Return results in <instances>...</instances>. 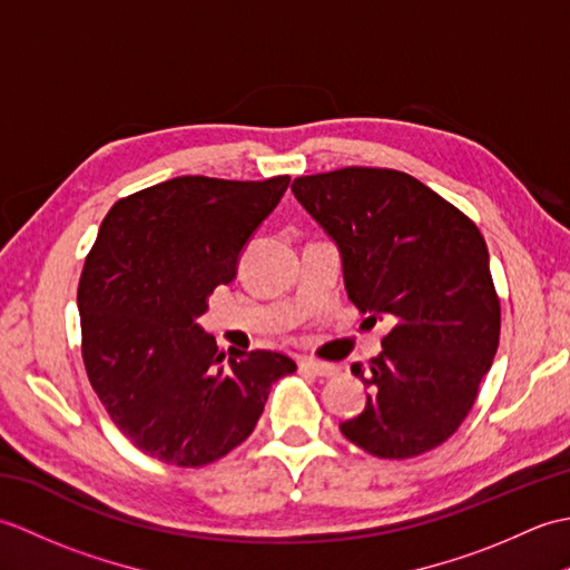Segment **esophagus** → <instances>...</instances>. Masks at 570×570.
<instances>
[{
	"mask_svg": "<svg viewBox=\"0 0 570 570\" xmlns=\"http://www.w3.org/2000/svg\"><path fill=\"white\" fill-rule=\"evenodd\" d=\"M298 367L304 372L316 374V377H333V374L337 372V367L331 365V362H321V360H301Z\"/></svg>",
	"mask_w": 570,
	"mask_h": 570,
	"instance_id": "obj_1",
	"label": "esophagus"
}]
</instances>
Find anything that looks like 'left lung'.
I'll list each match as a JSON object with an SVG mask.
<instances>
[{
  "label": "left lung",
  "mask_w": 570,
  "mask_h": 570,
  "mask_svg": "<svg viewBox=\"0 0 570 570\" xmlns=\"http://www.w3.org/2000/svg\"><path fill=\"white\" fill-rule=\"evenodd\" d=\"M292 190L341 249L350 301L392 323L370 367L353 365L370 394L365 411L341 423L343 435L386 460L441 445L470 414L500 345L485 237L392 168L301 176Z\"/></svg>",
  "instance_id": "left-lung-1"
}]
</instances>
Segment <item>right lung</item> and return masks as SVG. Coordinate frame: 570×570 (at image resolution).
I'll return each mask as SVG.
<instances>
[{"label": "right lung", "instance_id": "right-lung-1", "mask_svg": "<svg viewBox=\"0 0 570 570\" xmlns=\"http://www.w3.org/2000/svg\"><path fill=\"white\" fill-rule=\"evenodd\" d=\"M288 180L178 176L105 215L78 284L82 362L141 453L178 468L213 463L257 426L272 384L296 372L272 350L225 360L196 323Z\"/></svg>", "mask_w": 570, "mask_h": 570}]
</instances>
